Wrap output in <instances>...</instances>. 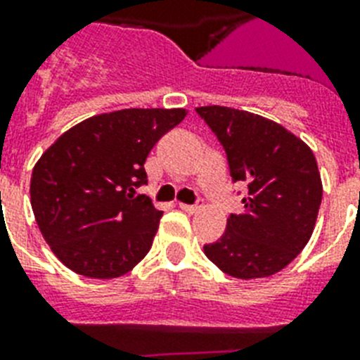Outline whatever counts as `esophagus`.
Returning a JSON list of instances; mask_svg holds the SVG:
<instances>
[{
  "label": "esophagus",
  "mask_w": 360,
  "mask_h": 360,
  "mask_svg": "<svg viewBox=\"0 0 360 360\" xmlns=\"http://www.w3.org/2000/svg\"><path fill=\"white\" fill-rule=\"evenodd\" d=\"M179 207L185 210V212H188V214H195V212H200V210L203 209V203H201V201H198L195 205H186V203H179Z\"/></svg>",
  "instance_id": "obj_1"
}]
</instances>
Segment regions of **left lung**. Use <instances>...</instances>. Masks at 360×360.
Masks as SVG:
<instances>
[{
    "label": "left lung",
    "mask_w": 360,
    "mask_h": 360,
    "mask_svg": "<svg viewBox=\"0 0 360 360\" xmlns=\"http://www.w3.org/2000/svg\"><path fill=\"white\" fill-rule=\"evenodd\" d=\"M195 112L224 146L233 181H246L244 210L227 218L226 233L203 246L224 274L270 277L290 264L316 226L322 177L312 150L274 120L221 105Z\"/></svg>",
    "instance_id": "1"
}]
</instances>
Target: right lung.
Listing matches in <instances>:
<instances>
[{
	"mask_svg": "<svg viewBox=\"0 0 360 360\" xmlns=\"http://www.w3.org/2000/svg\"><path fill=\"white\" fill-rule=\"evenodd\" d=\"M186 109L96 114L63 133L31 175L34 220L66 268L92 279L131 271L150 251L162 212L146 195L144 162Z\"/></svg>",
	"mask_w": 360,
	"mask_h": 360,
	"instance_id": "add662e5",
	"label": "right lung"
}]
</instances>
